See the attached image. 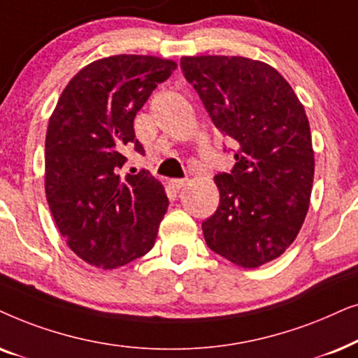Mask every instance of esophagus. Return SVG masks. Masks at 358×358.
<instances>
[{"label":"esophagus","instance_id":"obj_1","mask_svg":"<svg viewBox=\"0 0 358 358\" xmlns=\"http://www.w3.org/2000/svg\"><path fill=\"white\" fill-rule=\"evenodd\" d=\"M170 185H171V188H173V189H176V192H178V189H182V188L185 187V185H187V180H182V178L171 180Z\"/></svg>","mask_w":358,"mask_h":358}]
</instances>
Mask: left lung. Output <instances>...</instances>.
Listing matches in <instances>:
<instances>
[{"label":"left lung","mask_w":358,"mask_h":358,"mask_svg":"<svg viewBox=\"0 0 358 358\" xmlns=\"http://www.w3.org/2000/svg\"><path fill=\"white\" fill-rule=\"evenodd\" d=\"M185 78L206 111L236 142V164L214 176L219 206L203 222L209 249L255 268L296 239L311 198L314 152L309 121L273 66L245 57H182Z\"/></svg>","instance_id":"left-lung-1"}]
</instances>
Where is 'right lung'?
<instances>
[{
	"label": "right lung",
	"instance_id": "obj_1",
	"mask_svg": "<svg viewBox=\"0 0 358 358\" xmlns=\"http://www.w3.org/2000/svg\"><path fill=\"white\" fill-rule=\"evenodd\" d=\"M176 69L152 55H113L70 80L49 119L45 196L66 244L80 259L111 270L155 244L169 198L147 170L122 173L134 147V117Z\"/></svg>",
	"mask_w": 358,
	"mask_h": 358
}]
</instances>
